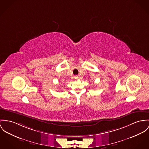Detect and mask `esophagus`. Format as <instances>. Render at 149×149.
<instances>
[{
  "instance_id": "34e87169",
  "label": "esophagus",
  "mask_w": 149,
  "mask_h": 149,
  "mask_svg": "<svg viewBox=\"0 0 149 149\" xmlns=\"http://www.w3.org/2000/svg\"><path fill=\"white\" fill-rule=\"evenodd\" d=\"M74 78H75V79H78V77H77V76H75V77H74Z\"/></svg>"
}]
</instances>
